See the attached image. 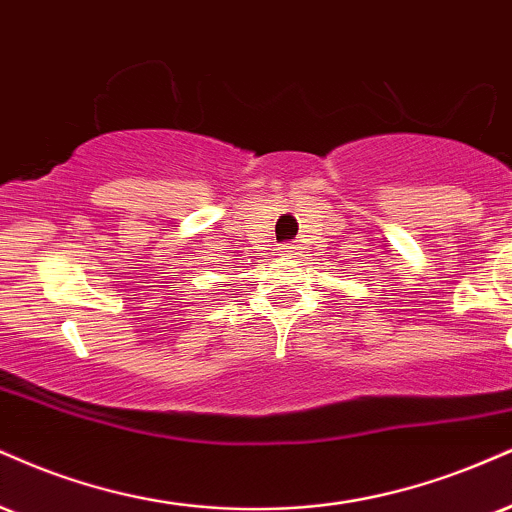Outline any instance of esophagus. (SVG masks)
I'll list each match as a JSON object with an SVG mask.
<instances>
[{
	"mask_svg": "<svg viewBox=\"0 0 512 512\" xmlns=\"http://www.w3.org/2000/svg\"><path fill=\"white\" fill-rule=\"evenodd\" d=\"M298 245L295 243H286V245H281V255H286V257H293V255H298Z\"/></svg>",
	"mask_w": 512,
	"mask_h": 512,
	"instance_id": "obj_1",
	"label": "esophagus"
}]
</instances>
